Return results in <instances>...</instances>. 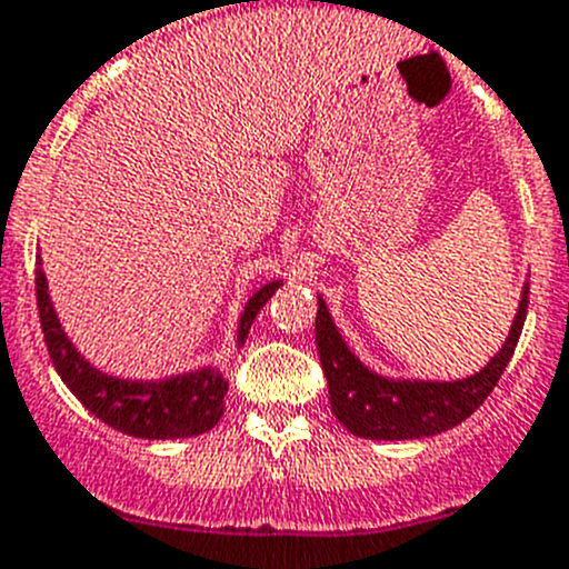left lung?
Wrapping results in <instances>:
<instances>
[{
	"mask_svg": "<svg viewBox=\"0 0 569 569\" xmlns=\"http://www.w3.org/2000/svg\"><path fill=\"white\" fill-rule=\"evenodd\" d=\"M317 300H320L317 353H320L322 373L328 379V396H331V410L337 421L357 438L416 440L458 427L500 381L522 333L525 315H528V283L519 297V309L506 345L493 353L491 362L480 373L455 381L387 379V376L373 373L348 348L328 315L326 300L322 297Z\"/></svg>",
	"mask_w": 569,
	"mask_h": 569,
	"instance_id": "left-lung-1",
	"label": "left lung"
}]
</instances>
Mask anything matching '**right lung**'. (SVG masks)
<instances>
[{
	"label": "right lung",
	"mask_w": 569,
	"mask_h": 569,
	"mask_svg": "<svg viewBox=\"0 0 569 569\" xmlns=\"http://www.w3.org/2000/svg\"><path fill=\"white\" fill-rule=\"evenodd\" d=\"M280 286H283L280 280H272L249 297L241 320H238V345H243L258 311L267 306V300ZM36 302H39L47 350H50L58 376L72 390V396L111 429L134 435V438L177 440L210 432L224 416V396L230 385L219 368H201L171 376V379L151 381L117 379V376L92 368L78 353L76 345L69 342L58 322L50 291H47L41 258L39 269H36Z\"/></svg>",
	"instance_id": "right-lung-1"
}]
</instances>
